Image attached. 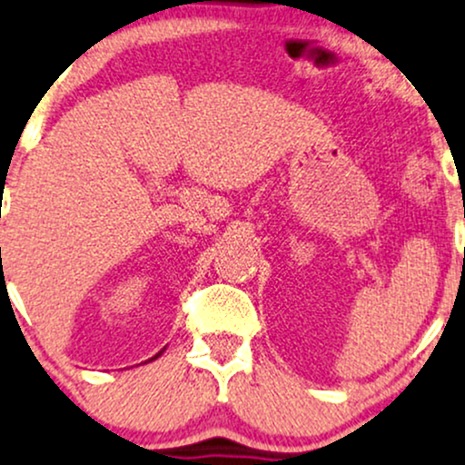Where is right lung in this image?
I'll return each instance as SVG.
<instances>
[{
    "label": "right lung",
    "instance_id": "add662e5",
    "mask_svg": "<svg viewBox=\"0 0 465 465\" xmlns=\"http://www.w3.org/2000/svg\"><path fill=\"white\" fill-rule=\"evenodd\" d=\"M160 354H163V351H158V354H155V356H153V359H158V356H160ZM153 359H151V361H153Z\"/></svg>",
    "mask_w": 465,
    "mask_h": 465
}]
</instances>
